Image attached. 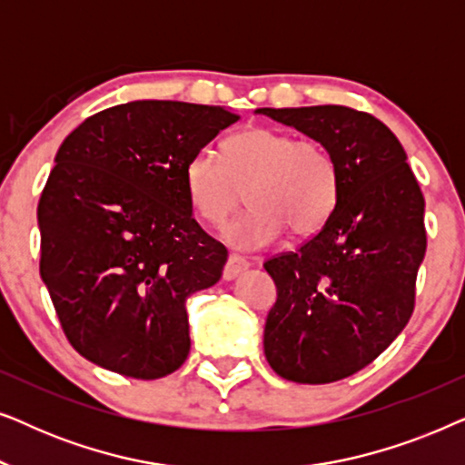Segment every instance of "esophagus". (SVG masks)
Masks as SVG:
<instances>
[{
	"label": "esophagus",
	"mask_w": 465,
	"mask_h": 465,
	"mask_svg": "<svg viewBox=\"0 0 465 465\" xmlns=\"http://www.w3.org/2000/svg\"><path fill=\"white\" fill-rule=\"evenodd\" d=\"M247 260L245 258H241V256H231L228 258V262H226V269H224V279H234V277H239L241 272H245L247 271Z\"/></svg>",
	"instance_id": "esophagus-1"
}]
</instances>
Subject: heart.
I'll return each instance as SVG.
<instances>
[{
    "mask_svg": "<svg viewBox=\"0 0 465 465\" xmlns=\"http://www.w3.org/2000/svg\"><path fill=\"white\" fill-rule=\"evenodd\" d=\"M193 209L209 224H222L245 190L252 209L222 231L226 243L258 250L285 231L311 237L326 224L339 201L341 177L334 156L315 139L253 126L222 143V161L199 152L183 167Z\"/></svg>",
    "mask_w": 465,
    "mask_h": 465,
    "instance_id": "heart-1",
    "label": "heart"
}]
</instances>
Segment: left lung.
Here are the masks:
<instances>
[{
  "instance_id": "left-lung-1",
  "label": "left lung",
  "mask_w": 465,
  "mask_h": 465,
  "mask_svg": "<svg viewBox=\"0 0 465 465\" xmlns=\"http://www.w3.org/2000/svg\"><path fill=\"white\" fill-rule=\"evenodd\" d=\"M320 142L339 167L330 220L296 252L264 262L277 301L264 355L294 383L345 379L379 358L415 307L425 256V201L398 137L371 114L342 105L262 107Z\"/></svg>"
}]
</instances>
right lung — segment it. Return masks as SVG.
<instances>
[{"mask_svg": "<svg viewBox=\"0 0 465 465\" xmlns=\"http://www.w3.org/2000/svg\"><path fill=\"white\" fill-rule=\"evenodd\" d=\"M237 120L220 105L131 101L61 143L37 205L40 275L82 358L143 381L186 361V301L220 282L228 252L193 218L183 167Z\"/></svg>", "mask_w": 465, "mask_h": 465, "instance_id": "add662e5", "label": "right lung"}]
</instances>
